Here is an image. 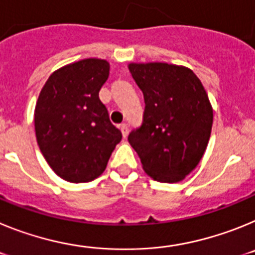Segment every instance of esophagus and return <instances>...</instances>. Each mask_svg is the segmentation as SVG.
Segmentation results:
<instances>
[{"label":"esophagus","instance_id":"obj_1","mask_svg":"<svg viewBox=\"0 0 255 255\" xmlns=\"http://www.w3.org/2000/svg\"><path fill=\"white\" fill-rule=\"evenodd\" d=\"M120 130H121V132H123L124 138H126V136H128V132H129V128H128V125H126L125 123L121 124Z\"/></svg>","mask_w":255,"mask_h":255}]
</instances>
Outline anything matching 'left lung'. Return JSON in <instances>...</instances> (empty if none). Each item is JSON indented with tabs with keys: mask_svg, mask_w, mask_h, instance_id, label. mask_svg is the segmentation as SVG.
<instances>
[{
	"mask_svg": "<svg viewBox=\"0 0 255 255\" xmlns=\"http://www.w3.org/2000/svg\"><path fill=\"white\" fill-rule=\"evenodd\" d=\"M145 102L143 124L130 145L143 170L159 182H179L194 170L208 145L213 110L193 70L166 62L129 64Z\"/></svg>",
	"mask_w": 255,
	"mask_h": 255,
	"instance_id": "obj_1",
	"label": "left lung"
}]
</instances>
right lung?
<instances>
[{"label":"right lung","mask_w":255,"mask_h":255,"mask_svg":"<svg viewBox=\"0 0 255 255\" xmlns=\"http://www.w3.org/2000/svg\"><path fill=\"white\" fill-rule=\"evenodd\" d=\"M108 75V61L84 58L53 71L38 97V147L53 172L69 182L100 176L123 138L100 100Z\"/></svg>","instance_id":"obj_1"}]
</instances>
